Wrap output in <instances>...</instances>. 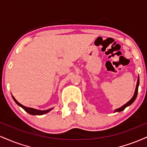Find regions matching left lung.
<instances>
[{"mask_svg": "<svg viewBox=\"0 0 147 147\" xmlns=\"http://www.w3.org/2000/svg\"><path fill=\"white\" fill-rule=\"evenodd\" d=\"M139 84H140V79H139V76H138V82H137V85H136V90H135V92H134V95H133V97L131 98L130 100L126 104H124V105H123L122 107L119 108V109H115V110L114 111V113L115 112H121V111H124V109H126L127 106H129L131 105V104H133V102H134L135 100H136V97H137V95H138V86H139Z\"/></svg>", "mask_w": 147, "mask_h": 147, "instance_id": "left-lung-1", "label": "left lung"}]
</instances>
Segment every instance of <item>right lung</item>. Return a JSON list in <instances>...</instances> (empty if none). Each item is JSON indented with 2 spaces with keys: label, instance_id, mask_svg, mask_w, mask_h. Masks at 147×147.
Here are the masks:
<instances>
[{
  "label": "right lung",
  "instance_id": "add662e5",
  "mask_svg": "<svg viewBox=\"0 0 147 147\" xmlns=\"http://www.w3.org/2000/svg\"><path fill=\"white\" fill-rule=\"evenodd\" d=\"M12 96V98L14 100V102L18 104V106H21V108H23L24 110L26 111L28 113H29L30 115H44L48 113V112H50V111L52 110L54 108H51V109H47V110H38V109H33V108H30V107H27V106H25L23 105H22L21 104H20L19 102L16 100V99L14 98V97L13 95Z\"/></svg>",
  "mask_w": 147,
  "mask_h": 147
}]
</instances>
